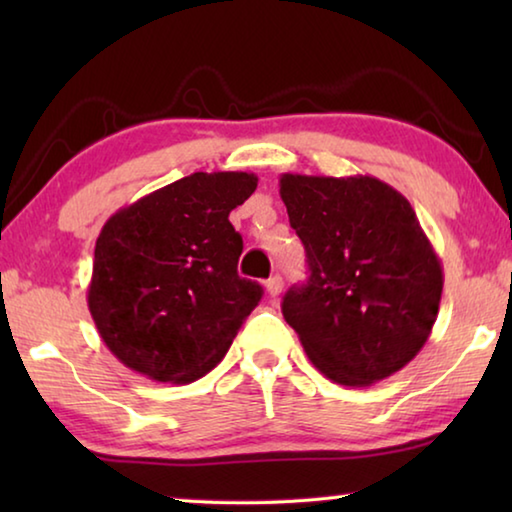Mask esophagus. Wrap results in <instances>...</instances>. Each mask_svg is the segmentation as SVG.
Instances as JSON below:
<instances>
[{
  "instance_id": "34e87169",
  "label": "esophagus",
  "mask_w": 512,
  "mask_h": 512,
  "mask_svg": "<svg viewBox=\"0 0 512 512\" xmlns=\"http://www.w3.org/2000/svg\"><path fill=\"white\" fill-rule=\"evenodd\" d=\"M282 287H284V282H282V277H280V275H273L271 280L266 282V291L271 293L273 298H275V296H280V293H282Z\"/></svg>"
}]
</instances>
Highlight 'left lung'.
<instances>
[{
    "mask_svg": "<svg viewBox=\"0 0 512 512\" xmlns=\"http://www.w3.org/2000/svg\"><path fill=\"white\" fill-rule=\"evenodd\" d=\"M309 280L282 300L311 363L363 388L402 370L436 323L443 266L411 203L372 176L282 173Z\"/></svg>",
    "mask_w": 512,
    "mask_h": 512,
    "instance_id": "8db88e82",
    "label": "left lung"
}]
</instances>
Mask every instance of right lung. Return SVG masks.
I'll use <instances>...</instances> for the list:
<instances>
[{
  "mask_svg": "<svg viewBox=\"0 0 512 512\" xmlns=\"http://www.w3.org/2000/svg\"><path fill=\"white\" fill-rule=\"evenodd\" d=\"M255 189V173L198 171L103 225L88 307L126 368L189 384L225 357L264 293L237 273L244 241L228 219Z\"/></svg>",
  "mask_w": 512,
  "mask_h": 512,
  "instance_id": "right-lung-1",
  "label": "right lung"
}]
</instances>
